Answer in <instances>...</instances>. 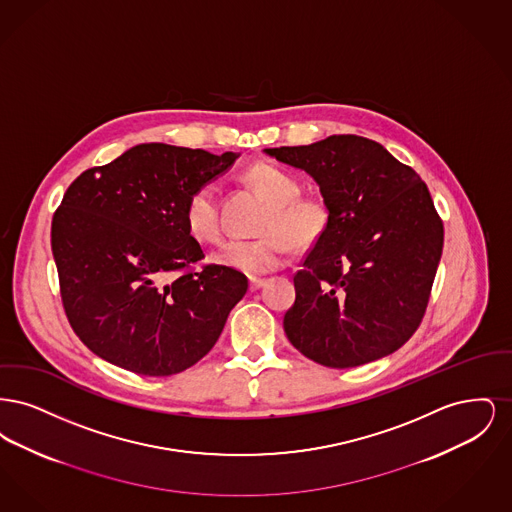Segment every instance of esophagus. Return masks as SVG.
Instances as JSON below:
<instances>
[{
  "mask_svg": "<svg viewBox=\"0 0 512 512\" xmlns=\"http://www.w3.org/2000/svg\"><path fill=\"white\" fill-rule=\"evenodd\" d=\"M263 286H265V280H263V278H251V280H249V290H251V292H257V290L263 288Z\"/></svg>",
  "mask_w": 512,
  "mask_h": 512,
  "instance_id": "esophagus-1",
  "label": "esophagus"
}]
</instances>
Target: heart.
I'll return each instance as SVG.
<instances>
[{
  "mask_svg": "<svg viewBox=\"0 0 512 512\" xmlns=\"http://www.w3.org/2000/svg\"><path fill=\"white\" fill-rule=\"evenodd\" d=\"M249 184L267 203L257 240H230L215 251L213 261L245 276H261L282 267L288 245L295 251L317 245L328 230L330 211L315 195H301V184L290 172L270 163L251 165L244 172ZM184 220L197 242L220 238L217 188L201 184L186 199Z\"/></svg>",
  "mask_w": 512,
  "mask_h": 512,
  "instance_id": "obj_1",
  "label": "heart"
}]
</instances>
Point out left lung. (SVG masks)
I'll list each match as a JSON object with an SVG mask.
<instances>
[{
  "mask_svg": "<svg viewBox=\"0 0 512 512\" xmlns=\"http://www.w3.org/2000/svg\"><path fill=\"white\" fill-rule=\"evenodd\" d=\"M265 153L307 172L330 211L326 234L293 276L288 340L330 368L397 351L424 317L443 249L426 184L386 147L353 134Z\"/></svg>",
  "mask_w": 512,
  "mask_h": 512,
  "instance_id": "left-lung-1",
  "label": "left lung"
}]
</instances>
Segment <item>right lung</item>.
Wrapping results in <instances>:
<instances>
[{
  "label": "right lung",
  "instance_id": "obj_1",
  "mask_svg": "<svg viewBox=\"0 0 512 512\" xmlns=\"http://www.w3.org/2000/svg\"><path fill=\"white\" fill-rule=\"evenodd\" d=\"M240 153L140 144L82 172L51 222V251L76 336L111 365L178 374L219 340L247 278L203 259L184 207ZM181 274L178 275L177 272Z\"/></svg>",
  "mask_w": 512,
  "mask_h": 512
}]
</instances>
